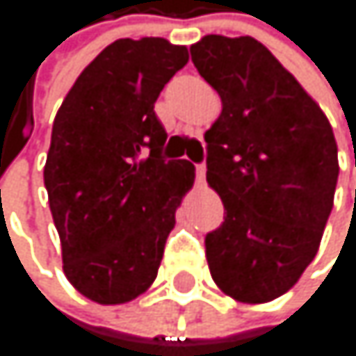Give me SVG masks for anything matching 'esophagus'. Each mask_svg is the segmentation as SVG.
<instances>
[{"instance_id":"34e87169","label":"esophagus","mask_w":356,"mask_h":356,"mask_svg":"<svg viewBox=\"0 0 356 356\" xmlns=\"http://www.w3.org/2000/svg\"><path fill=\"white\" fill-rule=\"evenodd\" d=\"M204 175H207V166H204V162L196 164V179H198L200 184L204 181Z\"/></svg>"}]
</instances>
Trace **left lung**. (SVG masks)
<instances>
[{
    "label": "left lung",
    "mask_w": 356,
    "mask_h": 356,
    "mask_svg": "<svg viewBox=\"0 0 356 356\" xmlns=\"http://www.w3.org/2000/svg\"><path fill=\"white\" fill-rule=\"evenodd\" d=\"M222 98L207 130V181L224 222L207 232L213 282L265 303L297 284L318 252L337 186V145L321 106L250 35H204L190 47Z\"/></svg>",
    "instance_id": "left-lung-1"
}]
</instances>
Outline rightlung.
Here are the masks:
<instances>
[{"label":"right lung","instance_id":"add662e5","mask_svg":"<svg viewBox=\"0 0 356 356\" xmlns=\"http://www.w3.org/2000/svg\"><path fill=\"white\" fill-rule=\"evenodd\" d=\"M188 63L164 38H121L95 57L53 121L44 186L63 273L87 299L128 303L154 284L175 211L194 184L166 160L154 106Z\"/></svg>","mask_w":356,"mask_h":356}]
</instances>
